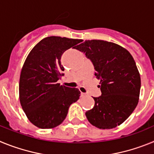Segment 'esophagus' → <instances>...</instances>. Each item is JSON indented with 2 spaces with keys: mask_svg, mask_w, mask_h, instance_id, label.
<instances>
[{
  "mask_svg": "<svg viewBox=\"0 0 154 154\" xmlns=\"http://www.w3.org/2000/svg\"><path fill=\"white\" fill-rule=\"evenodd\" d=\"M86 93H84V92H81V97H85L86 96Z\"/></svg>",
  "mask_w": 154,
  "mask_h": 154,
  "instance_id": "34e87169",
  "label": "esophagus"
}]
</instances>
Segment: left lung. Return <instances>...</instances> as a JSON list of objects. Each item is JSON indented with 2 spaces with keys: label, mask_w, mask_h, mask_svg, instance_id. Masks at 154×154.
<instances>
[{
  "label": "left lung",
  "mask_w": 154,
  "mask_h": 154,
  "mask_svg": "<svg viewBox=\"0 0 154 154\" xmlns=\"http://www.w3.org/2000/svg\"><path fill=\"white\" fill-rule=\"evenodd\" d=\"M76 49L90 59L101 84L102 95L93 97L95 106L85 112L87 119L103 130L119 126L139 102L140 75L133 56L122 46L103 40L85 41Z\"/></svg>",
  "instance_id": "obj_1"
}]
</instances>
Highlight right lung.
Masks as SVG:
<instances>
[{
	"label": "right lung",
	"instance_id": "obj_1",
	"mask_svg": "<svg viewBox=\"0 0 154 154\" xmlns=\"http://www.w3.org/2000/svg\"><path fill=\"white\" fill-rule=\"evenodd\" d=\"M80 42L81 39L47 37L28 54L20 75L19 99L28 119L37 127L51 129L60 125L70 105L79 99L78 89L57 82L64 75L62 55Z\"/></svg>",
	"mask_w": 154,
	"mask_h": 154
}]
</instances>
